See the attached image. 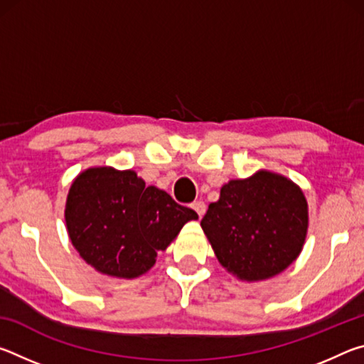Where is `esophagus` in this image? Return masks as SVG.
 I'll return each instance as SVG.
<instances>
[{"instance_id":"obj_1","label":"esophagus","mask_w":364,"mask_h":364,"mask_svg":"<svg viewBox=\"0 0 364 364\" xmlns=\"http://www.w3.org/2000/svg\"><path fill=\"white\" fill-rule=\"evenodd\" d=\"M191 208H193V210H196V213L199 215V217H202V215H204L205 210H207V207H205V204L202 200H194L193 204H191Z\"/></svg>"}]
</instances>
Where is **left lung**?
Here are the masks:
<instances>
[{"mask_svg":"<svg viewBox=\"0 0 364 364\" xmlns=\"http://www.w3.org/2000/svg\"><path fill=\"white\" fill-rule=\"evenodd\" d=\"M218 262L237 279L274 278L297 260L308 232V202L287 176L258 170L230 180L200 221Z\"/></svg>","mask_w":364,"mask_h":364,"instance_id":"obj_1","label":"left lung"}]
</instances>
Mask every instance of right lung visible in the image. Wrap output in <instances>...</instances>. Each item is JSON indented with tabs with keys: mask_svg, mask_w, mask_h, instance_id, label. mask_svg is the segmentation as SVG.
Returning <instances> with one entry per match:
<instances>
[{
	"mask_svg": "<svg viewBox=\"0 0 364 364\" xmlns=\"http://www.w3.org/2000/svg\"><path fill=\"white\" fill-rule=\"evenodd\" d=\"M64 218L72 245L97 273L134 279L199 217L134 170L90 167L72 181Z\"/></svg>",
	"mask_w": 364,
	"mask_h": 364,
	"instance_id": "1",
	"label": "right lung"
}]
</instances>
